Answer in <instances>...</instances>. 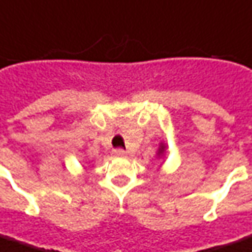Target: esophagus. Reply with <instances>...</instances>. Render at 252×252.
Segmentation results:
<instances>
[{"instance_id": "obj_1", "label": "esophagus", "mask_w": 252, "mask_h": 252, "mask_svg": "<svg viewBox=\"0 0 252 252\" xmlns=\"http://www.w3.org/2000/svg\"><path fill=\"white\" fill-rule=\"evenodd\" d=\"M125 154H126V152H125V151H123V149H121V148H116V149H114V151H112V156H116V158L125 156Z\"/></svg>"}]
</instances>
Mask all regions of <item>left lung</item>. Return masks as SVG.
<instances>
[{
  "label": "left lung",
  "instance_id": "1",
  "mask_svg": "<svg viewBox=\"0 0 252 252\" xmlns=\"http://www.w3.org/2000/svg\"><path fill=\"white\" fill-rule=\"evenodd\" d=\"M164 151H166V145H164V144H160V147H159V151H158V155L163 156Z\"/></svg>",
  "mask_w": 252,
  "mask_h": 252
}]
</instances>
